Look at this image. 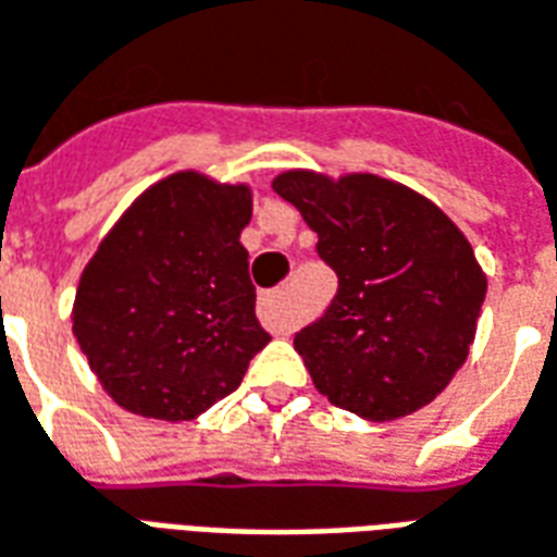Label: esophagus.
I'll return each mask as SVG.
<instances>
[{
	"mask_svg": "<svg viewBox=\"0 0 557 557\" xmlns=\"http://www.w3.org/2000/svg\"><path fill=\"white\" fill-rule=\"evenodd\" d=\"M258 314L260 321L267 323L272 333L285 335L290 333V326H294V311H290V299H287L285 290L263 294V297L258 299Z\"/></svg>",
	"mask_w": 557,
	"mask_h": 557,
	"instance_id": "34e87169",
	"label": "esophagus"
}]
</instances>
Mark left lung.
<instances>
[{
	"label": "left lung",
	"mask_w": 557,
	"mask_h": 557,
	"mask_svg": "<svg viewBox=\"0 0 557 557\" xmlns=\"http://www.w3.org/2000/svg\"><path fill=\"white\" fill-rule=\"evenodd\" d=\"M272 188L338 275L333 306L294 338L318 393L372 423L420 411L474 345L486 272L468 236L429 197L377 173L297 168Z\"/></svg>",
	"instance_id": "1"
}]
</instances>
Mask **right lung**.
<instances>
[{
    "label": "right lung",
    "mask_w": 557,
    "mask_h": 557,
    "mask_svg": "<svg viewBox=\"0 0 557 557\" xmlns=\"http://www.w3.org/2000/svg\"><path fill=\"white\" fill-rule=\"evenodd\" d=\"M251 197L248 183L171 173L134 197L83 267L71 330L120 408L195 420L267 348L239 243Z\"/></svg>",
    "instance_id": "obj_1"
}]
</instances>
